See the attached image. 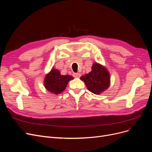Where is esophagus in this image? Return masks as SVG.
I'll use <instances>...</instances> for the list:
<instances>
[{"label":"esophagus","mask_w":152,"mask_h":152,"mask_svg":"<svg viewBox=\"0 0 152 152\" xmlns=\"http://www.w3.org/2000/svg\"><path fill=\"white\" fill-rule=\"evenodd\" d=\"M73 76L76 78H79V77H80L81 74L79 73H73Z\"/></svg>","instance_id":"obj_1"}]
</instances>
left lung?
I'll list each match as a JSON object with an SVG mask.
<instances>
[{
  "mask_svg": "<svg viewBox=\"0 0 152 152\" xmlns=\"http://www.w3.org/2000/svg\"><path fill=\"white\" fill-rule=\"evenodd\" d=\"M91 68V72L82 76L80 79L89 91L100 95L110 87V75L106 67L99 63H94Z\"/></svg>",
  "mask_w": 152,
  "mask_h": 152,
  "instance_id": "obj_1",
  "label": "left lung"
}]
</instances>
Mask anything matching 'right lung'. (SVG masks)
I'll return each mask as SVG.
<instances>
[{
	"label": "right lung",
	"mask_w": 152,
	"mask_h": 152,
	"mask_svg": "<svg viewBox=\"0 0 152 152\" xmlns=\"http://www.w3.org/2000/svg\"><path fill=\"white\" fill-rule=\"evenodd\" d=\"M73 79V76L69 75H61L59 70L53 67L45 75L44 85L47 91L58 95L66 89L69 81Z\"/></svg>",
	"instance_id": "add662e5"
}]
</instances>
